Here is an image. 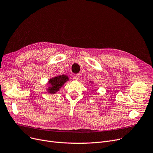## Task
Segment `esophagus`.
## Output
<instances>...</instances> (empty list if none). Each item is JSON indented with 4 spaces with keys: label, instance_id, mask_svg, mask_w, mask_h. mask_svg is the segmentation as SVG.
Segmentation results:
<instances>
[{
    "label": "esophagus",
    "instance_id": "1",
    "mask_svg": "<svg viewBox=\"0 0 153 153\" xmlns=\"http://www.w3.org/2000/svg\"><path fill=\"white\" fill-rule=\"evenodd\" d=\"M79 77H80V74H76L74 76V79H76V80H78Z\"/></svg>",
    "mask_w": 153,
    "mask_h": 153
}]
</instances>
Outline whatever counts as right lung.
Here are the masks:
<instances>
[{
	"label": "right lung",
	"mask_w": 153,
	"mask_h": 153,
	"mask_svg": "<svg viewBox=\"0 0 153 153\" xmlns=\"http://www.w3.org/2000/svg\"><path fill=\"white\" fill-rule=\"evenodd\" d=\"M68 77L65 75H61L51 79L49 81V83L51 84L48 89L49 92L51 94H54L68 80Z\"/></svg>",
	"instance_id": "right-lung-1"
}]
</instances>
